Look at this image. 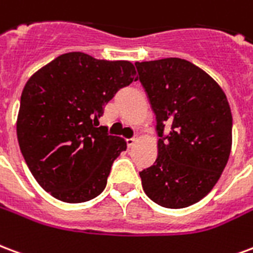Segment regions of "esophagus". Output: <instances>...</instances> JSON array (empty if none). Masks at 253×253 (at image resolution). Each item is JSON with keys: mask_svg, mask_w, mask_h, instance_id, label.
Returning <instances> with one entry per match:
<instances>
[{"mask_svg": "<svg viewBox=\"0 0 253 253\" xmlns=\"http://www.w3.org/2000/svg\"><path fill=\"white\" fill-rule=\"evenodd\" d=\"M137 140H139V137H137V136H133V137H130V139H128L126 141H128L129 147H132V145L136 144V141H137Z\"/></svg>", "mask_w": 253, "mask_h": 253, "instance_id": "1", "label": "esophagus"}]
</instances>
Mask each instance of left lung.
<instances>
[{
  "mask_svg": "<svg viewBox=\"0 0 253 253\" xmlns=\"http://www.w3.org/2000/svg\"><path fill=\"white\" fill-rule=\"evenodd\" d=\"M136 68L160 137L154 166L140 172L141 185L155 204L187 208L209 194L228 163L229 102L209 74L185 59L137 62Z\"/></svg>",
  "mask_w": 253,
  "mask_h": 253,
  "instance_id": "left-lung-1",
  "label": "left lung"
}]
</instances>
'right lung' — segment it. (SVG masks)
<instances>
[{"instance_id": "right-lung-1", "label": "right lung", "mask_w": 253, "mask_h": 253, "mask_svg": "<svg viewBox=\"0 0 253 253\" xmlns=\"http://www.w3.org/2000/svg\"><path fill=\"white\" fill-rule=\"evenodd\" d=\"M128 60H98L84 52L60 55L24 86L17 140L29 171L56 200L79 204L104 191L123 137L98 126L105 105L136 81Z\"/></svg>"}]
</instances>
